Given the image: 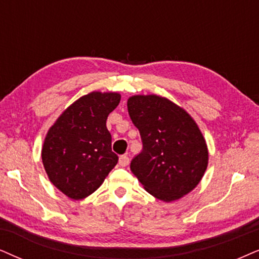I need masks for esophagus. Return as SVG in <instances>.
<instances>
[{"instance_id": "34e87169", "label": "esophagus", "mask_w": 259, "mask_h": 259, "mask_svg": "<svg viewBox=\"0 0 259 259\" xmlns=\"http://www.w3.org/2000/svg\"><path fill=\"white\" fill-rule=\"evenodd\" d=\"M118 162H119L120 166L125 167L126 165H129V156H127V155H120Z\"/></svg>"}]
</instances>
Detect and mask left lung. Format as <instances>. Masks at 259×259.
<instances>
[{
	"instance_id": "obj_1",
	"label": "left lung",
	"mask_w": 259,
	"mask_h": 259,
	"mask_svg": "<svg viewBox=\"0 0 259 259\" xmlns=\"http://www.w3.org/2000/svg\"><path fill=\"white\" fill-rule=\"evenodd\" d=\"M127 112L142 141V150L130 163L141 184L165 202L189 194L208 165L207 145L195 120L158 96L129 98Z\"/></svg>"
}]
</instances>
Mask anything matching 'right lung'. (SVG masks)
<instances>
[{
  "label": "right lung",
  "instance_id": "1",
  "mask_svg": "<svg viewBox=\"0 0 259 259\" xmlns=\"http://www.w3.org/2000/svg\"><path fill=\"white\" fill-rule=\"evenodd\" d=\"M119 101L118 93L93 92L68 107L49 130L42 163L52 184L69 198L93 194L118 162L106 119Z\"/></svg>",
  "mask_w": 259,
  "mask_h": 259
}]
</instances>
